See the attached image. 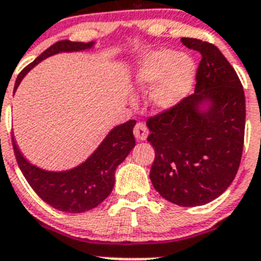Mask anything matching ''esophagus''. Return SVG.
Listing matches in <instances>:
<instances>
[{
    "instance_id": "34e87169",
    "label": "esophagus",
    "mask_w": 261,
    "mask_h": 261,
    "mask_svg": "<svg viewBox=\"0 0 261 261\" xmlns=\"http://www.w3.org/2000/svg\"><path fill=\"white\" fill-rule=\"evenodd\" d=\"M133 133H135V137L137 138L138 141H145L149 135V130H147V126L144 123H137L133 129Z\"/></svg>"
}]
</instances>
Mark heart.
I'll list each match as a JSON object with an SVG mask.
<instances>
[{
  "instance_id": "b5f03b06",
  "label": "heart",
  "mask_w": 261,
  "mask_h": 261,
  "mask_svg": "<svg viewBox=\"0 0 261 261\" xmlns=\"http://www.w3.org/2000/svg\"><path fill=\"white\" fill-rule=\"evenodd\" d=\"M195 62L175 50H161L151 55L137 73L141 91H150L151 100L158 110L166 111L180 103L195 81Z\"/></svg>"
}]
</instances>
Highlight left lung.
Segmentation results:
<instances>
[{"label": "left lung", "instance_id": "left-lung-1", "mask_svg": "<svg viewBox=\"0 0 261 261\" xmlns=\"http://www.w3.org/2000/svg\"><path fill=\"white\" fill-rule=\"evenodd\" d=\"M181 43L201 55L195 93L147 119L155 150L150 180L170 202L199 206L222 195L238 172L246 100L238 74L216 45L192 38ZM204 101L210 108L200 111Z\"/></svg>", "mask_w": 261, "mask_h": 261}]
</instances>
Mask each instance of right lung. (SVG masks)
Returning a JSON list of instances; mask_svg holds the SVG:
<instances>
[{"instance_id": "right-lung-1", "label": "right lung", "mask_w": 261, "mask_h": 261, "mask_svg": "<svg viewBox=\"0 0 261 261\" xmlns=\"http://www.w3.org/2000/svg\"><path fill=\"white\" fill-rule=\"evenodd\" d=\"M93 47V43L61 40L50 45L36 60L18 74L15 86L41 60L59 52H74ZM136 120H129L115 126L99 145L86 162L69 171H45L31 165L20 154L13 137V149L23 176L43 201L57 211L66 213H82L98 206L111 193L115 184V171L129 151L135 147L133 126Z\"/></svg>"}]
</instances>
